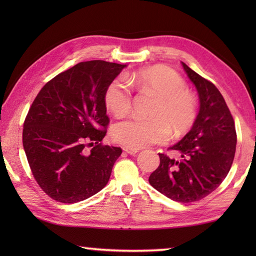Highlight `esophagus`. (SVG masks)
<instances>
[{
  "label": "esophagus",
  "mask_w": 256,
  "mask_h": 256,
  "mask_svg": "<svg viewBox=\"0 0 256 256\" xmlns=\"http://www.w3.org/2000/svg\"><path fill=\"white\" fill-rule=\"evenodd\" d=\"M123 150L125 151V152H128V154H136L138 152V149L128 148V146H123Z\"/></svg>",
  "instance_id": "esophagus-1"
}]
</instances>
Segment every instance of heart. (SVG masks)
Returning a JSON list of instances; mask_svg holds the SVG:
<instances>
[{"label":"heart","instance_id":"b5f03b06","mask_svg":"<svg viewBox=\"0 0 256 256\" xmlns=\"http://www.w3.org/2000/svg\"><path fill=\"white\" fill-rule=\"evenodd\" d=\"M132 84L158 97L152 118H130L116 123L112 138L118 144L133 149L167 141L172 133L180 136L193 126L198 115V100L185 81L172 68L164 66L141 70L130 78ZM132 92L120 79L112 80L105 92V104L116 116L130 110Z\"/></svg>","mask_w":256,"mask_h":256}]
</instances>
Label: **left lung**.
<instances>
[{
    "mask_svg": "<svg viewBox=\"0 0 256 256\" xmlns=\"http://www.w3.org/2000/svg\"><path fill=\"white\" fill-rule=\"evenodd\" d=\"M196 86L200 110L190 131L170 149L182 160L159 154L160 164L149 177L150 185L177 202H196L209 196L226 178L234 162L235 122L216 86L182 62Z\"/></svg>",
    "mask_w": 256,
    "mask_h": 256,
    "instance_id": "obj_1",
    "label": "left lung"
}]
</instances>
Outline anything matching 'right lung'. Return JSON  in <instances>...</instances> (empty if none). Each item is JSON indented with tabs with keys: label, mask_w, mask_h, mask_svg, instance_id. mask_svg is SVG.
I'll return each instance as SVG.
<instances>
[{
	"label": "right lung",
	"mask_w": 256,
	"mask_h": 256,
	"mask_svg": "<svg viewBox=\"0 0 256 256\" xmlns=\"http://www.w3.org/2000/svg\"><path fill=\"white\" fill-rule=\"evenodd\" d=\"M125 66L100 60L78 63L34 98L22 144L34 180L53 200L84 201L110 180L122 149L102 144L110 123L105 92Z\"/></svg>",
	"instance_id": "add662e5"
}]
</instances>
